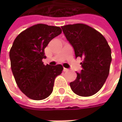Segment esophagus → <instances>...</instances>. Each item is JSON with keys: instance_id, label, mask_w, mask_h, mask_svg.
<instances>
[{"instance_id": "obj_1", "label": "esophagus", "mask_w": 122, "mask_h": 122, "mask_svg": "<svg viewBox=\"0 0 122 122\" xmlns=\"http://www.w3.org/2000/svg\"><path fill=\"white\" fill-rule=\"evenodd\" d=\"M63 71H64V72H68V68H63Z\"/></svg>"}]
</instances>
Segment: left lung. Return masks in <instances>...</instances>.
Returning <instances> with one entry per match:
<instances>
[{
  "instance_id": "left-lung-1",
  "label": "left lung",
  "mask_w": 122,
  "mask_h": 122,
  "mask_svg": "<svg viewBox=\"0 0 122 122\" xmlns=\"http://www.w3.org/2000/svg\"><path fill=\"white\" fill-rule=\"evenodd\" d=\"M64 36L72 45L75 58H83L82 70L70 83L73 92L81 96L95 94L108 77L111 62V50L99 32L83 24L62 26Z\"/></svg>"
}]
</instances>
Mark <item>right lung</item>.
<instances>
[{
  "instance_id": "obj_1",
  "label": "right lung",
  "mask_w": 122,
  "mask_h": 122,
  "mask_svg": "<svg viewBox=\"0 0 122 122\" xmlns=\"http://www.w3.org/2000/svg\"><path fill=\"white\" fill-rule=\"evenodd\" d=\"M62 33L58 26L39 24L23 31L15 38L9 52L11 67L17 85L26 96L43 100L51 94L55 78L62 73L61 64L44 65L45 48Z\"/></svg>"
}]
</instances>
